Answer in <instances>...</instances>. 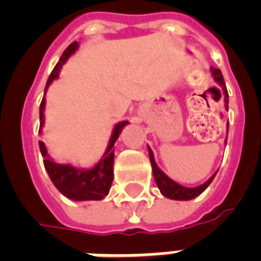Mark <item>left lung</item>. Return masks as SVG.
Here are the masks:
<instances>
[{"mask_svg":"<svg viewBox=\"0 0 261 261\" xmlns=\"http://www.w3.org/2000/svg\"><path fill=\"white\" fill-rule=\"evenodd\" d=\"M211 73L214 75V80L217 83L222 87L223 94H225V107H226V110L229 108V94H227V89H226V84L223 81V75L221 73L219 69H215V67H211ZM227 141V138H226ZM149 157H150V163H151V168H153V174H154V180L157 182V187L161 191V194L164 196H167L169 199H173V200H191V199L196 198L199 195L202 194L203 191L206 190L207 187L210 186V182L213 181V178L215 177V174H213L208 180H207L204 184L199 187H195V188H188V187H182L180 184H177L176 181H173L172 178H169L167 174L164 173L159 167H157V164L154 161V155H153V151L149 147Z\"/></svg>","mask_w":261,"mask_h":261,"instance_id":"1","label":"left lung"}]
</instances>
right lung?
Returning a JSON list of instances; mask_svg holds the SVG:
<instances>
[{
    "label": "right lung",
    "instance_id": "1",
    "mask_svg": "<svg viewBox=\"0 0 261 261\" xmlns=\"http://www.w3.org/2000/svg\"><path fill=\"white\" fill-rule=\"evenodd\" d=\"M77 48H79V43L74 42L63 51L62 57L55 65L54 70L51 71L50 77L47 80L44 92L55 79H58L59 70H61L62 65ZM44 102L46 100L43 96V100L40 102V111H39L40 128L44 124V114H43ZM127 123L128 122H120L115 126L106 153L102 155V159L96 164V167H93L92 169H79L71 165L54 163L50 159V155L47 154L44 143L39 141V147H40V153L43 155L44 168L50 176L51 181L54 182V186L58 188L59 192H62L66 198L71 199V200H101L104 196L108 195L112 180H114V143L116 142L119 134L122 133L123 127L126 126Z\"/></svg>",
    "mask_w": 261,
    "mask_h": 261
}]
</instances>
